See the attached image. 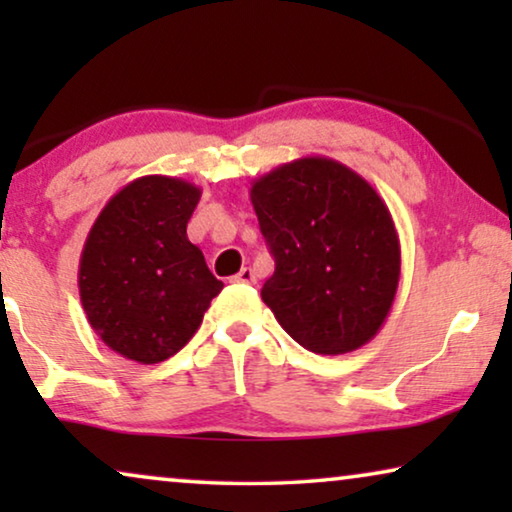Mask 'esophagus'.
Segmentation results:
<instances>
[{
	"label": "esophagus",
	"instance_id": "1",
	"mask_svg": "<svg viewBox=\"0 0 512 512\" xmlns=\"http://www.w3.org/2000/svg\"><path fill=\"white\" fill-rule=\"evenodd\" d=\"M233 279H235V282H242V284H256V272L251 268H242Z\"/></svg>",
	"mask_w": 512,
	"mask_h": 512
}]
</instances>
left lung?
<instances>
[{
    "label": "left lung",
    "mask_w": 512,
    "mask_h": 512,
    "mask_svg": "<svg viewBox=\"0 0 512 512\" xmlns=\"http://www.w3.org/2000/svg\"><path fill=\"white\" fill-rule=\"evenodd\" d=\"M258 226L275 258L261 298L298 345L354 352L380 331L401 279L389 207L361 174L307 156L251 186Z\"/></svg>",
    "instance_id": "1"
}]
</instances>
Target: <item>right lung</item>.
<instances>
[{
  "instance_id": "1",
  "label": "right lung",
  "mask_w": 512,
  "mask_h": 512,
  "mask_svg": "<svg viewBox=\"0 0 512 512\" xmlns=\"http://www.w3.org/2000/svg\"><path fill=\"white\" fill-rule=\"evenodd\" d=\"M202 191L163 174L123 186L97 216L79 263L88 324L137 363L170 359L193 338L223 282L188 240Z\"/></svg>"
}]
</instances>
